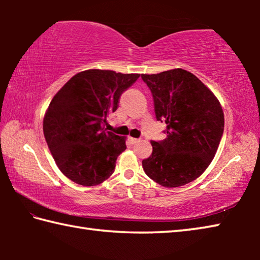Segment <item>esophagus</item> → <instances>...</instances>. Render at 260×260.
I'll return each instance as SVG.
<instances>
[{
  "label": "esophagus",
  "mask_w": 260,
  "mask_h": 260,
  "mask_svg": "<svg viewBox=\"0 0 260 260\" xmlns=\"http://www.w3.org/2000/svg\"><path fill=\"white\" fill-rule=\"evenodd\" d=\"M129 141H131V143H132V144H135V143H138V142H140V139H135V138H129Z\"/></svg>",
  "instance_id": "obj_1"
}]
</instances>
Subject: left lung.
Listing matches in <instances>:
<instances>
[{
	"instance_id": "1",
	"label": "left lung",
	"mask_w": 260,
	"mask_h": 260,
	"mask_svg": "<svg viewBox=\"0 0 260 260\" xmlns=\"http://www.w3.org/2000/svg\"><path fill=\"white\" fill-rule=\"evenodd\" d=\"M150 89L156 119L166 122V139L151 141L152 153L142 160L146 174L162 187L193 181L217 152L223 133V112L212 91L182 69L142 74Z\"/></svg>"
}]
</instances>
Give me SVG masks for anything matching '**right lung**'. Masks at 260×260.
<instances>
[{"label": "right lung", "instance_id": "add662e5", "mask_svg": "<svg viewBox=\"0 0 260 260\" xmlns=\"http://www.w3.org/2000/svg\"><path fill=\"white\" fill-rule=\"evenodd\" d=\"M140 74L87 70L76 74L51 100L43 134L57 166L81 186H96L113 173L125 138L105 128L125 90Z\"/></svg>", "mask_w": 260, "mask_h": 260}]
</instances>
